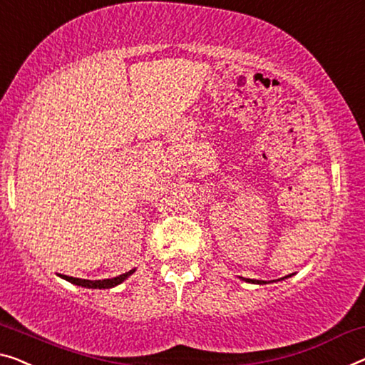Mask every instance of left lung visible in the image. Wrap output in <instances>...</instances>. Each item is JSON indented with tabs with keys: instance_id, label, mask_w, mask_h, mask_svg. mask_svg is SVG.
<instances>
[{
	"instance_id": "left-lung-1",
	"label": "left lung",
	"mask_w": 365,
	"mask_h": 365,
	"mask_svg": "<svg viewBox=\"0 0 365 365\" xmlns=\"http://www.w3.org/2000/svg\"><path fill=\"white\" fill-rule=\"evenodd\" d=\"M287 277H292V274H290V275H287ZM287 277H284V279H287ZM244 280L249 282V284H260V285H262V284H267V282H265V280H252V279H244ZM272 282H274V280H272Z\"/></svg>"
}]
</instances>
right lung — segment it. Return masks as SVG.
<instances>
[{
  "label": "right lung",
  "mask_w": 365,
  "mask_h": 365,
  "mask_svg": "<svg viewBox=\"0 0 365 365\" xmlns=\"http://www.w3.org/2000/svg\"><path fill=\"white\" fill-rule=\"evenodd\" d=\"M134 272H135V269L126 272V274H121V275H118V277H113V279H105V280L75 279V277L61 275V274H58V277H62V279L68 280L70 284H75V285H78V287H85V288H100V290H101V288H113V287H116V285H119V284H123V282L126 280L129 275H133Z\"/></svg>",
  "instance_id": "add662e5"
}]
</instances>
